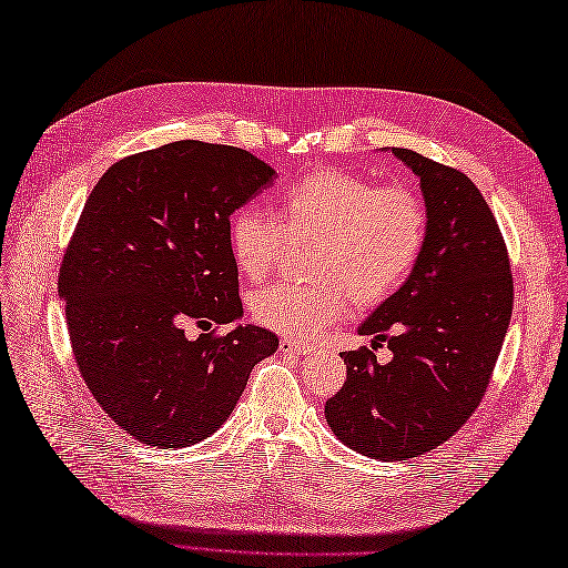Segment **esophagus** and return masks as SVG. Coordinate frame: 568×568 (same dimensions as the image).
Instances as JSON below:
<instances>
[{"instance_id":"esophagus-1","label":"esophagus","mask_w":568,"mask_h":568,"mask_svg":"<svg viewBox=\"0 0 568 568\" xmlns=\"http://www.w3.org/2000/svg\"><path fill=\"white\" fill-rule=\"evenodd\" d=\"M281 352H283V354H297V356H307V354H315V344H305V342L283 339V342H281Z\"/></svg>"}]
</instances>
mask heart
<instances>
[{"label":"heart","instance_id":"obj_1","mask_svg":"<svg viewBox=\"0 0 568 568\" xmlns=\"http://www.w3.org/2000/svg\"><path fill=\"white\" fill-rule=\"evenodd\" d=\"M229 251L246 281H263L285 244H315V283H275L251 295V317L285 336H310L339 322L348 305L385 303L413 273L427 239V207L413 187H378L346 171H312L287 187L277 222L256 207L229 216Z\"/></svg>","mask_w":568,"mask_h":568}]
</instances>
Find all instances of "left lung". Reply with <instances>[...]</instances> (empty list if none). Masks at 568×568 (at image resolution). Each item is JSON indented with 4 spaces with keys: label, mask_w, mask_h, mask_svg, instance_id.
Segmentation results:
<instances>
[{
    "label": "left lung",
    "mask_w": 568,
    "mask_h": 568,
    "mask_svg": "<svg viewBox=\"0 0 568 568\" xmlns=\"http://www.w3.org/2000/svg\"><path fill=\"white\" fill-rule=\"evenodd\" d=\"M419 178L427 239L400 291L361 324L393 352H344L346 383L324 405L354 452L405 462L444 444L478 407L513 317V273L496 216L456 168L393 149Z\"/></svg>",
    "instance_id": "8db88e82"
}]
</instances>
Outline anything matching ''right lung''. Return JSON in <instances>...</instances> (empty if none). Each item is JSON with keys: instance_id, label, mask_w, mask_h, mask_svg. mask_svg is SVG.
Segmentation results:
<instances>
[{"instance_id": "right-lung-1", "label": "right lung", "mask_w": 568, "mask_h": 568, "mask_svg": "<svg viewBox=\"0 0 568 568\" xmlns=\"http://www.w3.org/2000/svg\"><path fill=\"white\" fill-rule=\"evenodd\" d=\"M273 178L244 149L175 141L116 161L84 202L58 293L84 385L134 439L178 449L210 437L277 348L263 327L212 329L244 315L229 216Z\"/></svg>"}]
</instances>
